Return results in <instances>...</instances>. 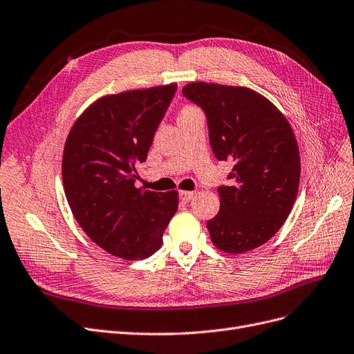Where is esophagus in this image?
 Wrapping results in <instances>:
<instances>
[{
    "label": "esophagus",
    "instance_id": "esophagus-1",
    "mask_svg": "<svg viewBox=\"0 0 354 354\" xmlns=\"http://www.w3.org/2000/svg\"><path fill=\"white\" fill-rule=\"evenodd\" d=\"M192 197H194V192H191V191H179V200H180L182 203L191 201Z\"/></svg>",
    "mask_w": 354,
    "mask_h": 354
}]
</instances>
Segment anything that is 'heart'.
<instances>
[{
  "instance_id": "heart-1",
  "label": "heart",
  "mask_w": 354,
  "mask_h": 354,
  "mask_svg": "<svg viewBox=\"0 0 354 354\" xmlns=\"http://www.w3.org/2000/svg\"><path fill=\"white\" fill-rule=\"evenodd\" d=\"M192 111H195V109L191 108V106H187L184 111H182V113H188V112H192ZM182 113H180V115H182Z\"/></svg>"
}]
</instances>
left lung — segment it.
Returning <instances> with one entry per match:
<instances>
[{
  "instance_id": "left-lung-1",
  "label": "left lung",
  "mask_w": 354,
  "mask_h": 354,
  "mask_svg": "<svg viewBox=\"0 0 354 354\" xmlns=\"http://www.w3.org/2000/svg\"><path fill=\"white\" fill-rule=\"evenodd\" d=\"M205 115L217 160L233 163L217 188L220 212L207 221L218 250L242 254L264 245L289 217L297 195L300 157L290 124L257 91L191 83L182 88Z\"/></svg>"
}]
</instances>
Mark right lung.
<instances>
[{"instance_id": "1", "label": "right lung", "mask_w": 354, "mask_h": 354, "mask_svg": "<svg viewBox=\"0 0 354 354\" xmlns=\"http://www.w3.org/2000/svg\"><path fill=\"white\" fill-rule=\"evenodd\" d=\"M178 86L104 96L73 125L62 156L65 197L78 225L104 251L142 259L162 246L178 192L136 188L154 133Z\"/></svg>"}]
</instances>
